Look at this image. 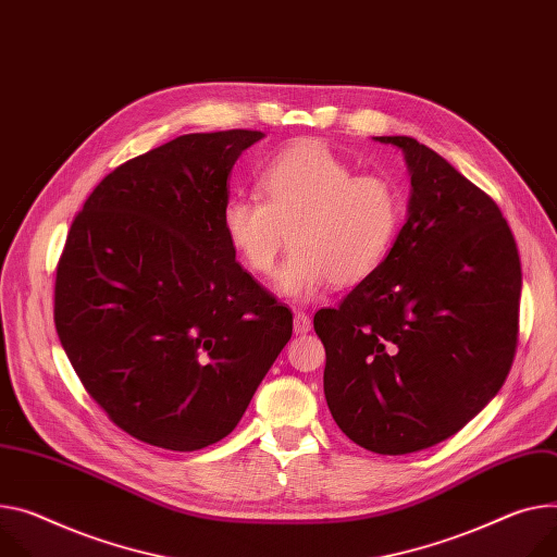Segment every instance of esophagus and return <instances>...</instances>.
I'll return each instance as SVG.
<instances>
[{"label": "esophagus", "instance_id": "esophagus-1", "mask_svg": "<svg viewBox=\"0 0 557 557\" xmlns=\"http://www.w3.org/2000/svg\"><path fill=\"white\" fill-rule=\"evenodd\" d=\"M312 327V319L306 312H294V332L296 334H306Z\"/></svg>", "mask_w": 557, "mask_h": 557}]
</instances>
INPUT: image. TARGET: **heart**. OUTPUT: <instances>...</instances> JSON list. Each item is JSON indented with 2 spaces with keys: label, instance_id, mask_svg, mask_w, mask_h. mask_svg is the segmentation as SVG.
Here are the masks:
<instances>
[{
  "label": "heart",
  "instance_id": "obj_1",
  "mask_svg": "<svg viewBox=\"0 0 557 557\" xmlns=\"http://www.w3.org/2000/svg\"><path fill=\"white\" fill-rule=\"evenodd\" d=\"M259 196H230L221 211L225 238L240 265L268 276L292 240L276 272V289L306 301L330 281L355 285L370 276L395 240L399 198L391 181L357 174L355 166L319 140L276 153L259 174Z\"/></svg>",
  "mask_w": 557,
  "mask_h": 557
}]
</instances>
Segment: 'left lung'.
I'll return each mask as SVG.
<instances>
[{
    "instance_id": "left-lung-1",
    "label": "left lung",
    "mask_w": 557,
    "mask_h": 557,
    "mask_svg": "<svg viewBox=\"0 0 557 557\" xmlns=\"http://www.w3.org/2000/svg\"><path fill=\"white\" fill-rule=\"evenodd\" d=\"M412 196L391 253L338 308L314 314L327 408L379 455L435 446L502 388L520 334L522 268L495 200L408 136Z\"/></svg>"
}]
</instances>
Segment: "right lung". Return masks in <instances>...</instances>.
<instances>
[{
	"mask_svg": "<svg viewBox=\"0 0 557 557\" xmlns=\"http://www.w3.org/2000/svg\"><path fill=\"white\" fill-rule=\"evenodd\" d=\"M261 132L187 134L115 166L71 223L53 319L82 386L145 444L227 437L292 336V310L236 263L227 176Z\"/></svg>",
	"mask_w": 557,
	"mask_h": 557,
	"instance_id": "add662e5",
	"label": "right lung"
}]
</instances>
